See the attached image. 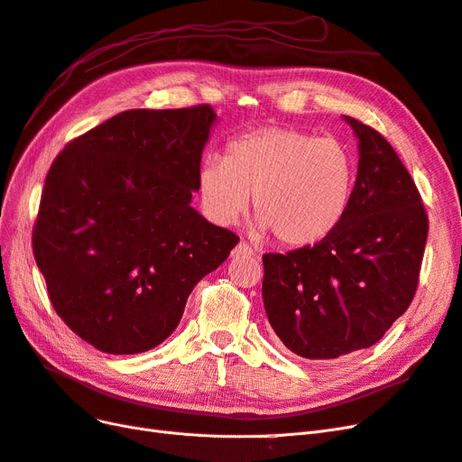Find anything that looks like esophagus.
Returning <instances> with one entry per match:
<instances>
[{
    "instance_id": "esophagus-1",
    "label": "esophagus",
    "mask_w": 462,
    "mask_h": 462,
    "mask_svg": "<svg viewBox=\"0 0 462 462\" xmlns=\"http://www.w3.org/2000/svg\"><path fill=\"white\" fill-rule=\"evenodd\" d=\"M252 254H254L252 246H248L245 241H241V243H238V245L233 248L231 256H233V258H238V256H252Z\"/></svg>"
}]
</instances>
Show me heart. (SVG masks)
Instances as JSON below:
<instances>
[{"instance_id": "b5f03b06", "label": "heart", "mask_w": 462, "mask_h": 462, "mask_svg": "<svg viewBox=\"0 0 462 462\" xmlns=\"http://www.w3.org/2000/svg\"><path fill=\"white\" fill-rule=\"evenodd\" d=\"M356 181L349 149L334 137H313L284 125H263L229 141L226 156H206L199 193L206 214L231 226L250 200L256 229L277 243L321 241L346 216Z\"/></svg>"}]
</instances>
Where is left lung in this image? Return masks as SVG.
I'll return each instance as SVG.
<instances>
[{
	"mask_svg": "<svg viewBox=\"0 0 462 462\" xmlns=\"http://www.w3.org/2000/svg\"><path fill=\"white\" fill-rule=\"evenodd\" d=\"M344 120L359 147L344 219L313 246L263 256L267 319L306 359H337L384 337L417 292L428 236L420 193L393 147L371 125Z\"/></svg>",
	"mask_w": 462,
	"mask_h": 462,
	"instance_id": "8db88e82",
	"label": "left lung"
}]
</instances>
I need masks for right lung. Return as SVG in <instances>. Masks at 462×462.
Masks as SVG:
<instances>
[{
    "instance_id": "1",
    "label": "right lung",
    "mask_w": 462,
    "mask_h": 462,
    "mask_svg": "<svg viewBox=\"0 0 462 462\" xmlns=\"http://www.w3.org/2000/svg\"><path fill=\"white\" fill-rule=\"evenodd\" d=\"M214 122L210 105L125 110L72 139L47 171L34 258L60 319L99 352L162 344L238 243L190 206Z\"/></svg>"
}]
</instances>
